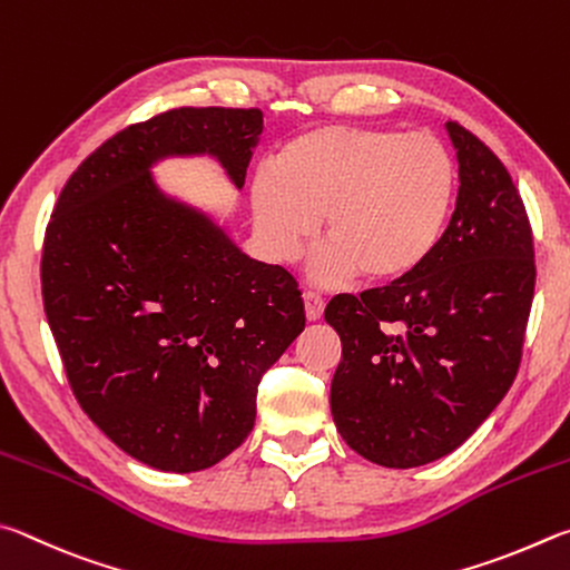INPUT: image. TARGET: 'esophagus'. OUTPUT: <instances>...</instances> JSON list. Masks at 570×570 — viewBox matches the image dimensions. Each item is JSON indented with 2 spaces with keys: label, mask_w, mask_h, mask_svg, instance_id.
Instances as JSON below:
<instances>
[{
  "label": "esophagus",
  "mask_w": 570,
  "mask_h": 570,
  "mask_svg": "<svg viewBox=\"0 0 570 570\" xmlns=\"http://www.w3.org/2000/svg\"><path fill=\"white\" fill-rule=\"evenodd\" d=\"M303 303H305V317L307 321H321L323 311H325V301L317 293L307 291L303 293Z\"/></svg>",
  "instance_id": "obj_1"
}]
</instances>
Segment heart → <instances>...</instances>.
<instances>
[{
  "instance_id": "1",
  "label": "heart",
  "mask_w": 570,
  "mask_h": 570,
  "mask_svg": "<svg viewBox=\"0 0 570 570\" xmlns=\"http://www.w3.org/2000/svg\"><path fill=\"white\" fill-rule=\"evenodd\" d=\"M455 197L451 153L433 135L325 125L293 137L249 185L255 233L273 263H293L331 237L313 273H361L387 285L417 273L445 233Z\"/></svg>"
}]
</instances>
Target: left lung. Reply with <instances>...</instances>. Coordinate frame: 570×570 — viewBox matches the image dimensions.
Returning <instances> with one entry per match:
<instances>
[{
    "instance_id": "8db88e82",
    "label": "left lung",
    "mask_w": 570,
    "mask_h": 570,
    "mask_svg": "<svg viewBox=\"0 0 570 570\" xmlns=\"http://www.w3.org/2000/svg\"><path fill=\"white\" fill-rule=\"evenodd\" d=\"M458 199L411 277L325 307L343 343L331 411L371 463L415 468L453 453L503 401L521 365L535 287L533 229L493 149L448 122Z\"/></svg>"
}]
</instances>
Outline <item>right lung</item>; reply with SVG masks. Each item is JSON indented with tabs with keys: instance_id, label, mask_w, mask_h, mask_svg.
I'll use <instances>...</instances> for the list:
<instances>
[{
	"instance_id": "add662e5",
	"label": "right lung",
	"mask_w": 570,
	"mask_h": 570,
	"mask_svg": "<svg viewBox=\"0 0 570 570\" xmlns=\"http://www.w3.org/2000/svg\"><path fill=\"white\" fill-rule=\"evenodd\" d=\"M257 107H179L129 125L79 165L42 249L47 323L99 431L157 471L223 461L255 425L257 385L305 327L295 277L249 259L149 167L215 155L237 187Z\"/></svg>"
}]
</instances>
